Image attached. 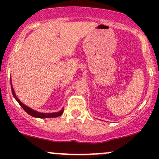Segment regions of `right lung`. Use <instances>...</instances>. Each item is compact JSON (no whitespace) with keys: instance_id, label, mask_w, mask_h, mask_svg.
<instances>
[{"instance_id":"add662e5","label":"right lung","mask_w":159,"mask_h":159,"mask_svg":"<svg viewBox=\"0 0 159 159\" xmlns=\"http://www.w3.org/2000/svg\"><path fill=\"white\" fill-rule=\"evenodd\" d=\"M11 88H12V95H13V96L15 97L16 99L17 100L18 102H19V105L22 107V108L24 109V110L26 111L27 114H30V116H35V117H38V118H50V117H57V116H61V115H62V114H63V110H61V111H59V112H57V113H51V114H46V113L43 114V113H39V112H37V111L32 110L31 108L27 107L26 105H25L22 102H21L19 101V98H18L17 96H16L15 92H14L13 88H12V86H11Z\"/></svg>"}]
</instances>
